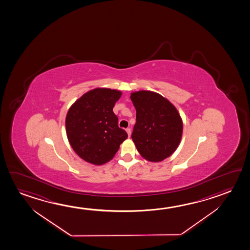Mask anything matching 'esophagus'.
<instances>
[{
    "instance_id": "1",
    "label": "esophagus",
    "mask_w": 250,
    "mask_h": 250,
    "mask_svg": "<svg viewBox=\"0 0 250 250\" xmlns=\"http://www.w3.org/2000/svg\"><path fill=\"white\" fill-rule=\"evenodd\" d=\"M126 131H127V136H130V135H131V128L127 127V128H126Z\"/></svg>"
}]
</instances>
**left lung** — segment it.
<instances>
[{
    "mask_svg": "<svg viewBox=\"0 0 250 250\" xmlns=\"http://www.w3.org/2000/svg\"><path fill=\"white\" fill-rule=\"evenodd\" d=\"M136 123L131 138L138 152L148 161L160 162L178 148L183 123L176 107L158 93L139 91L130 96Z\"/></svg>",
    "mask_w": 250,
    "mask_h": 250,
    "instance_id": "8db88e82",
    "label": "left lung"
}]
</instances>
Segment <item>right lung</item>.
Listing matches in <instances>:
<instances>
[{
	"instance_id": "add662e5",
	"label": "right lung",
	"mask_w": 250,
	"mask_h": 250,
	"mask_svg": "<svg viewBox=\"0 0 250 250\" xmlns=\"http://www.w3.org/2000/svg\"><path fill=\"white\" fill-rule=\"evenodd\" d=\"M122 93L117 90L96 88L80 98L68 111L66 135L73 150L85 161L102 165L118 151L127 139V132L119 127L113 112Z\"/></svg>"
}]
</instances>
